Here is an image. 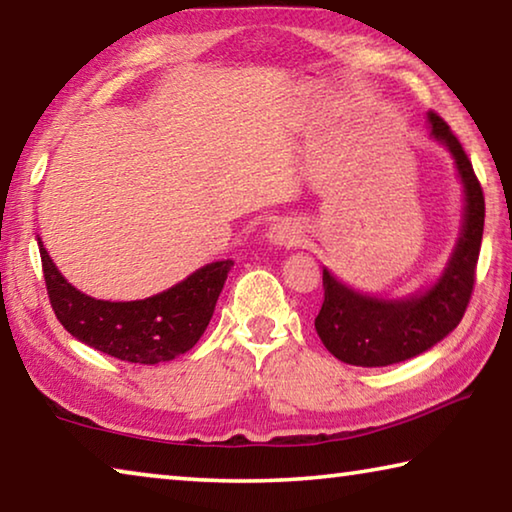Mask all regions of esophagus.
Returning <instances> with one entry per match:
<instances>
[{"label": "esophagus", "mask_w": 512, "mask_h": 512, "mask_svg": "<svg viewBox=\"0 0 512 512\" xmlns=\"http://www.w3.org/2000/svg\"><path fill=\"white\" fill-rule=\"evenodd\" d=\"M266 237L275 246L291 248V246H298L302 241V228H300V223H296V221L282 219L280 223H275V225H271V228H268Z\"/></svg>", "instance_id": "obj_1"}]
</instances>
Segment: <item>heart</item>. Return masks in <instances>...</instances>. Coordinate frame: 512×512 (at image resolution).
I'll return each mask as SVG.
<instances>
[{
	"label": "heart",
	"instance_id": "heart-1",
	"mask_svg": "<svg viewBox=\"0 0 512 512\" xmlns=\"http://www.w3.org/2000/svg\"><path fill=\"white\" fill-rule=\"evenodd\" d=\"M201 216H207V210H203V212H201Z\"/></svg>",
	"mask_w": 512,
	"mask_h": 512
}]
</instances>
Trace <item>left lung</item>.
Listing matches in <instances>:
<instances>
[{
    "instance_id": "1",
    "label": "left lung",
    "mask_w": 512,
    "mask_h": 512,
    "mask_svg": "<svg viewBox=\"0 0 512 512\" xmlns=\"http://www.w3.org/2000/svg\"><path fill=\"white\" fill-rule=\"evenodd\" d=\"M431 135L454 155L465 187V221L452 259L431 289L406 300H379L345 287L323 268L325 300L314 320L325 348L352 366L379 368L418 357L461 323L470 305L483 239L485 201L472 162L447 121L429 112Z\"/></svg>"
}]
</instances>
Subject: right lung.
Segmentation results:
<instances>
[{
  "mask_svg": "<svg viewBox=\"0 0 512 512\" xmlns=\"http://www.w3.org/2000/svg\"><path fill=\"white\" fill-rule=\"evenodd\" d=\"M40 259L51 309L69 334L90 348L131 363L171 361L192 350L214 314L232 259L198 268L176 287L133 302L94 300L69 284L42 241Z\"/></svg>",
  "mask_w": 512,
  "mask_h": 512,
  "instance_id": "right-lung-1",
  "label": "right lung"
}]
</instances>
